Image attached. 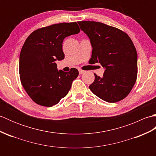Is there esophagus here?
<instances>
[{
	"label": "esophagus",
	"instance_id": "1",
	"mask_svg": "<svg viewBox=\"0 0 156 156\" xmlns=\"http://www.w3.org/2000/svg\"><path fill=\"white\" fill-rule=\"evenodd\" d=\"M84 72H85V71H84V70H82V69H79V74H84Z\"/></svg>",
	"mask_w": 156,
	"mask_h": 156
}]
</instances>
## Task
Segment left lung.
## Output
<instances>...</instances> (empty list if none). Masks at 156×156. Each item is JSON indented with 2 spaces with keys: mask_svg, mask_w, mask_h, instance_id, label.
Listing matches in <instances>:
<instances>
[{
  "mask_svg": "<svg viewBox=\"0 0 156 156\" xmlns=\"http://www.w3.org/2000/svg\"><path fill=\"white\" fill-rule=\"evenodd\" d=\"M80 29L92 48V64L100 63L103 77L94 74L89 86L92 93L108 102L125 98L131 92L137 76V54L131 38L120 29L96 21H79Z\"/></svg>",
  "mask_w": 156,
  "mask_h": 156,
  "instance_id": "8db88e82",
  "label": "left lung"
}]
</instances>
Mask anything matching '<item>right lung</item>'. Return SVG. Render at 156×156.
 I'll list each match as a JSON object with an SVG mask.
<instances>
[{
    "instance_id": "1",
    "label": "right lung",
    "mask_w": 156,
    "mask_h": 156,
    "mask_svg": "<svg viewBox=\"0 0 156 156\" xmlns=\"http://www.w3.org/2000/svg\"><path fill=\"white\" fill-rule=\"evenodd\" d=\"M76 22L62 23L37 29L26 39L19 56L20 79L23 88L36 103L52 107L70 90L78 71L58 70L55 61L64 59L65 37L77 34Z\"/></svg>"
}]
</instances>
